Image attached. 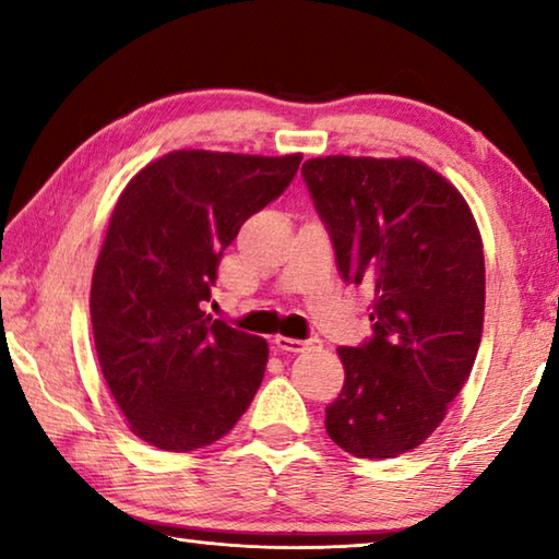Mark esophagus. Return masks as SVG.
Returning <instances> with one entry per match:
<instances>
[{
  "label": "esophagus",
  "mask_w": 559,
  "mask_h": 559,
  "mask_svg": "<svg viewBox=\"0 0 559 559\" xmlns=\"http://www.w3.org/2000/svg\"><path fill=\"white\" fill-rule=\"evenodd\" d=\"M273 345H276L281 353H306V349L318 345V340H296V337L278 335L276 340H273Z\"/></svg>",
  "instance_id": "1"
}]
</instances>
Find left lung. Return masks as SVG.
I'll return each instance as SVG.
<instances>
[{"mask_svg":"<svg viewBox=\"0 0 559 559\" xmlns=\"http://www.w3.org/2000/svg\"><path fill=\"white\" fill-rule=\"evenodd\" d=\"M302 179L347 283L374 293V335L337 347L345 384L325 429L357 459H394L447 416L476 359L484 241L466 200L419 159L330 155Z\"/></svg>","mask_w":559,"mask_h":559,"instance_id":"obj_1","label":"left lung"}]
</instances>
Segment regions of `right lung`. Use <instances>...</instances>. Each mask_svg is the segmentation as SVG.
Here are the masks:
<instances>
[{"label": "right lung", "instance_id": "1", "mask_svg": "<svg viewBox=\"0 0 559 559\" xmlns=\"http://www.w3.org/2000/svg\"><path fill=\"white\" fill-rule=\"evenodd\" d=\"M302 155L175 150L130 179L91 283L103 377L130 431L194 451L234 429L269 362L263 337L204 313L241 224L283 194Z\"/></svg>", "mask_w": 559, "mask_h": 559}]
</instances>
